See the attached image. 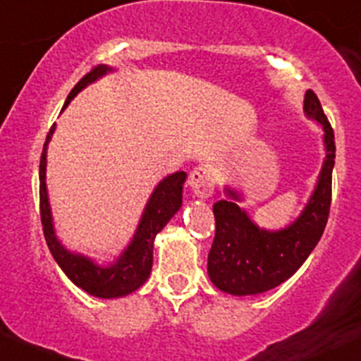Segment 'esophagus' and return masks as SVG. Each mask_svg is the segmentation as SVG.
I'll list each match as a JSON object with an SVG mask.
<instances>
[{
  "label": "esophagus",
  "mask_w": 361,
  "mask_h": 361,
  "mask_svg": "<svg viewBox=\"0 0 361 361\" xmlns=\"http://www.w3.org/2000/svg\"><path fill=\"white\" fill-rule=\"evenodd\" d=\"M188 185L193 190V193L200 199L211 197L214 193V187H216L211 164H199L197 168H193L192 173L188 174Z\"/></svg>",
  "instance_id": "esophagus-1"
}]
</instances>
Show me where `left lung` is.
<instances>
[{
    "label": "left lung",
    "instance_id": "8db88e82",
    "mask_svg": "<svg viewBox=\"0 0 361 361\" xmlns=\"http://www.w3.org/2000/svg\"><path fill=\"white\" fill-rule=\"evenodd\" d=\"M305 111L324 126L327 157L319 183L302 216L286 229L269 233L241 211L238 195L226 188L233 200L214 204L216 236L209 252V277L229 295H257L279 286L307 260L326 229L332 200V168L336 159L334 130L314 90L305 94Z\"/></svg>",
    "mask_w": 361,
    "mask_h": 361
}]
</instances>
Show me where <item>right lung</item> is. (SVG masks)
<instances>
[{
    "instance_id": "obj_1",
    "label": "right lung",
    "mask_w": 361,
    "mask_h": 361,
    "mask_svg": "<svg viewBox=\"0 0 361 361\" xmlns=\"http://www.w3.org/2000/svg\"><path fill=\"white\" fill-rule=\"evenodd\" d=\"M109 70L111 68L106 65H99L84 75L80 82L71 89L63 109L70 104L71 99L77 96L78 90L84 89L87 84L94 82L97 77H101ZM53 130L54 125L51 126L49 133H47L41 154V162H39V204H41V223L47 247H49L59 267L63 269V272L70 277L71 283L77 284L78 288H82L89 295L99 296V298H116V296L128 295V293L138 290L147 281L150 269H152L154 238L176 214L178 209L181 207L183 183L187 180V173L178 171L169 174L168 178H164L157 185L147 207H145L144 216H142V221L138 224L130 247L116 260V264L109 265V267H99L85 257L65 250L56 240V235H54L46 190V150Z\"/></svg>"
}]
</instances>
